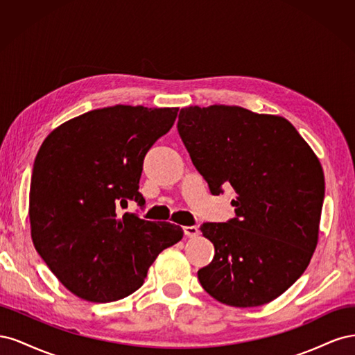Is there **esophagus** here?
<instances>
[{
  "instance_id": "34e87169",
  "label": "esophagus",
  "mask_w": 355,
  "mask_h": 355,
  "mask_svg": "<svg viewBox=\"0 0 355 355\" xmlns=\"http://www.w3.org/2000/svg\"><path fill=\"white\" fill-rule=\"evenodd\" d=\"M184 232H185L187 237L194 239V237H197V235L200 234V230H198L197 227H185V228H184Z\"/></svg>"
}]
</instances>
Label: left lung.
Masks as SVG:
<instances>
[{
	"mask_svg": "<svg viewBox=\"0 0 355 355\" xmlns=\"http://www.w3.org/2000/svg\"><path fill=\"white\" fill-rule=\"evenodd\" d=\"M178 130L213 196L235 191V218L202 223L214 245L198 271L220 304L261 306L304 274L318 243L324 173L305 139L280 115L241 106H188Z\"/></svg>",
	"mask_w": 355,
	"mask_h": 355,
	"instance_id": "8db88e82",
	"label": "left lung"
}]
</instances>
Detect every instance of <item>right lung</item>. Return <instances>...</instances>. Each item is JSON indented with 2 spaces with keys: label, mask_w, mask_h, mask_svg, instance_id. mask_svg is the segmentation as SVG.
Instances as JSON below:
<instances>
[{
  "label": "right lung",
  "mask_w": 355,
  "mask_h": 355,
  "mask_svg": "<svg viewBox=\"0 0 355 355\" xmlns=\"http://www.w3.org/2000/svg\"><path fill=\"white\" fill-rule=\"evenodd\" d=\"M179 108L115 105L56 127L35 157L31 237L50 271L89 302H114L144 284L149 266L184 230L116 214L139 192L144 158L175 124Z\"/></svg>",
  "instance_id": "obj_1"
}]
</instances>
